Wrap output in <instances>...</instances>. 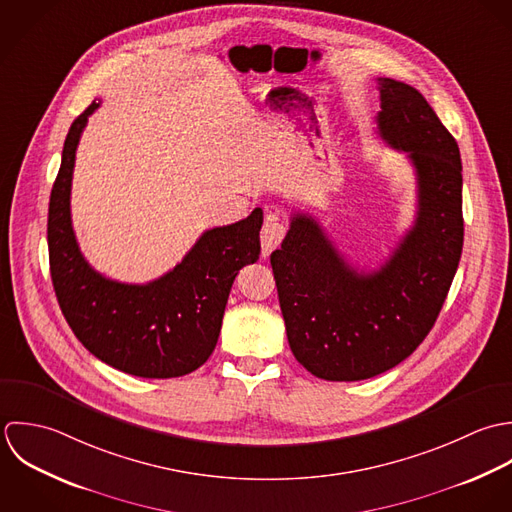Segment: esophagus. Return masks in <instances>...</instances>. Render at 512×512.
Here are the masks:
<instances>
[{
	"mask_svg": "<svg viewBox=\"0 0 512 512\" xmlns=\"http://www.w3.org/2000/svg\"><path fill=\"white\" fill-rule=\"evenodd\" d=\"M287 227L285 223H281L277 217H267L263 229H261V249L263 255H271V251H275L281 241L285 239Z\"/></svg>",
	"mask_w": 512,
	"mask_h": 512,
	"instance_id": "esophagus-1",
	"label": "esophagus"
}]
</instances>
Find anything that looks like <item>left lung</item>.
<instances>
[{"label": "left lung", "instance_id": "obj_1", "mask_svg": "<svg viewBox=\"0 0 512 512\" xmlns=\"http://www.w3.org/2000/svg\"><path fill=\"white\" fill-rule=\"evenodd\" d=\"M382 140L408 154L417 178L413 227L372 273H358L320 223L295 213L271 253L289 346L330 382L374 378L423 342L445 303L463 249V176L455 138L419 91L380 77Z\"/></svg>", "mask_w": 512, "mask_h": 512}]
</instances>
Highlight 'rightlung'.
<instances>
[{
	"instance_id": "1",
	"label": "right lung",
	"mask_w": 512,
	"mask_h": 512,
	"mask_svg": "<svg viewBox=\"0 0 512 512\" xmlns=\"http://www.w3.org/2000/svg\"><path fill=\"white\" fill-rule=\"evenodd\" d=\"M93 104L75 118L51 190L47 243L53 289L71 330L104 364L140 378H178L211 356L237 273L259 259L263 211L207 229L172 271L146 285L106 279L83 257L71 221L75 152Z\"/></svg>"
}]
</instances>
